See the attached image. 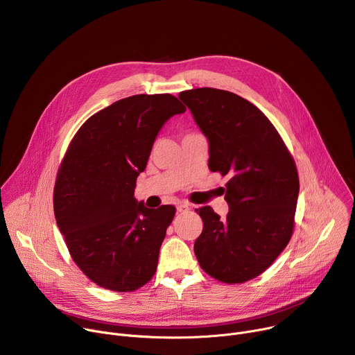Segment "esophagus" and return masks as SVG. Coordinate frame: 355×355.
Wrapping results in <instances>:
<instances>
[{
	"mask_svg": "<svg viewBox=\"0 0 355 355\" xmlns=\"http://www.w3.org/2000/svg\"><path fill=\"white\" fill-rule=\"evenodd\" d=\"M189 209H191V207L188 204H185V202H182V204H180L177 207V212H180V214H187V212H189Z\"/></svg>",
	"mask_w": 355,
	"mask_h": 355,
	"instance_id": "esophagus-1",
	"label": "esophagus"
}]
</instances>
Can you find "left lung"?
Masks as SVG:
<instances>
[{"mask_svg": "<svg viewBox=\"0 0 355 355\" xmlns=\"http://www.w3.org/2000/svg\"><path fill=\"white\" fill-rule=\"evenodd\" d=\"M209 140V170L227 177L229 214L211 207L193 251L200 268L225 284L263 274L292 237L299 177L292 155L270 119L247 99L216 88L180 92Z\"/></svg>", "mask_w": 355, "mask_h": 355, "instance_id": "obj_1", "label": "left lung"}]
</instances>
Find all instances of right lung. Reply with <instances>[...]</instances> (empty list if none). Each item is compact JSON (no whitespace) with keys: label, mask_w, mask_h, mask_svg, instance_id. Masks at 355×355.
<instances>
[{"label":"right lung","mask_w":355,"mask_h":355,"mask_svg":"<svg viewBox=\"0 0 355 355\" xmlns=\"http://www.w3.org/2000/svg\"><path fill=\"white\" fill-rule=\"evenodd\" d=\"M185 110L171 94L132 95L88 118L70 141L55 216L71 259L94 284L132 292L156 274L175 208L137 204L135 187L159 130Z\"/></svg>","instance_id":"obj_1"}]
</instances>
